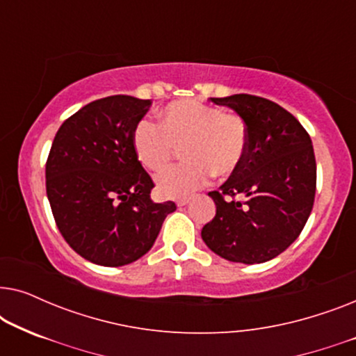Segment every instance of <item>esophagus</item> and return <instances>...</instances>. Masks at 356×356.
<instances>
[{
    "mask_svg": "<svg viewBox=\"0 0 356 356\" xmlns=\"http://www.w3.org/2000/svg\"><path fill=\"white\" fill-rule=\"evenodd\" d=\"M189 202V199H179V201H177V204L179 207H183V206H186V204Z\"/></svg>",
    "mask_w": 356,
    "mask_h": 356,
    "instance_id": "esophagus-1",
    "label": "esophagus"
}]
</instances>
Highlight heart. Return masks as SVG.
<instances>
[{
	"instance_id": "b5f03b06",
	"label": "heart",
	"mask_w": 356,
	"mask_h": 356,
	"mask_svg": "<svg viewBox=\"0 0 356 356\" xmlns=\"http://www.w3.org/2000/svg\"><path fill=\"white\" fill-rule=\"evenodd\" d=\"M183 147L186 163L157 177V189L165 197H186L202 188L211 175L230 177L248 149V129L241 116L197 100L168 104L159 115V126L139 121L133 131L136 157L149 172H162Z\"/></svg>"
}]
</instances>
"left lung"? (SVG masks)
Instances as JSON below:
<instances>
[{"mask_svg": "<svg viewBox=\"0 0 356 356\" xmlns=\"http://www.w3.org/2000/svg\"><path fill=\"white\" fill-rule=\"evenodd\" d=\"M211 100L241 116L248 149L240 168L209 193L217 212L201 236L223 259L243 264L270 261L300 236L313 211L316 159L311 138L293 115L262 97L236 94Z\"/></svg>", "mask_w": 356, "mask_h": 356, "instance_id": "8db88e82", "label": "left lung"}]
</instances>
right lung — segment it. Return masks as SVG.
Wrapping results in <instances>:
<instances>
[{
  "instance_id": "right-lung-1",
  "label": "right lung",
  "mask_w": 356,
  "mask_h": 356,
  "mask_svg": "<svg viewBox=\"0 0 356 356\" xmlns=\"http://www.w3.org/2000/svg\"><path fill=\"white\" fill-rule=\"evenodd\" d=\"M150 100L110 95L60 126L47 159V196L56 227L84 259L126 266L152 248L173 201L154 202L152 178L136 157L133 131Z\"/></svg>"
}]
</instances>
